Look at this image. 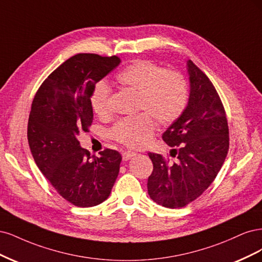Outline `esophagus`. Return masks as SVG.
<instances>
[{"mask_svg":"<svg viewBox=\"0 0 262 262\" xmlns=\"http://www.w3.org/2000/svg\"><path fill=\"white\" fill-rule=\"evenodd\" d=\"M136 155H137L136 152H134V151H130V150L125 151V152H123V160H124V161H128V160H130L133 157H135Z\"/></svg>","mask_w":262,"mask_h":262,"instance_id":"esophagus-1","label":"esophagus"}]
</instances>
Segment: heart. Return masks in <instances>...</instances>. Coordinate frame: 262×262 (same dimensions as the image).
Wrapping results in <instances>:
<instances>
[{
	"label": "heart",
	"instance_id": "b5f03b06",
	"mask_svg": "<svg viewBox=\"0 0 262 262\" xmlns=\"http://www.w3.org/2000/svg\"><path fill=\"white\" fill-rule=\"evenodd\" d=\"M117 85L138 91L137 108L146 111L117 121L110 130L117 142L130 148L146 146L152 137L156 121L170 125L183 113L188 92L183 76L174 71H164L149 61H135L116 75ZM110 90L100 82L90 95V105L98 116L107 114Z\"/></svg>",
	"mask_w": 262,
	"mask_h": 262
}]
</instances>
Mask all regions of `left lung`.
Masks as SVG:
<instances>
[{"instance_id": "obj_1", "label": "left lung", "mask_w": 262, "mask_h": 262, "mask_svg": "<svg viewBox=\"0 0 262 262\" xmlns=\"http://www.w3.org/2000/svg\"><path fill=\"white\" fill-rule=\"evenodd\" d=\"M189 97L186 107L163 133L174 163L149 152L154 163L148 193L158 205L182 208L197 199L215 179L229 150V126L212 82L190 60L186 61Z\"/></svg>"}]
</instances>
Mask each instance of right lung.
<instances>
[{"mask_svg":"<svg viewBox=\"0 0 262 262\" xmlns=\"http://www.w3.org/2000/svg\"><path fill=\"white\" fill-rule=\"evenodd\" d=\"M120 64L116 55H74L49 76L32 101L27 130L31 155L54 189L74 206L102 204L120 172V152L105 149L90 156L77 139L94 119L90 95L96 83Z\"/></svg>","mask_w":262,"mask_h":262,"instance_id":"add662e5","label":"right lung"}]
</instances>
